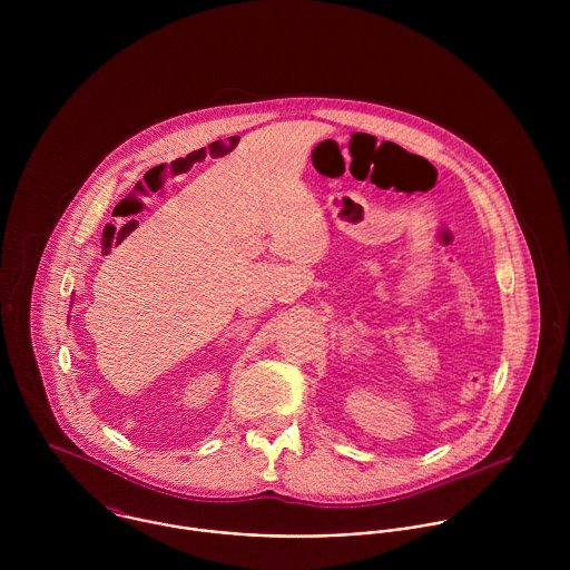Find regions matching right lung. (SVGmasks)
Returning <instances> with one entry per match:
<instances>
[{"instance_id":"right-lung-1","label":"right lung","mask_w":570,"mask_h":570,"mask_svg":"<svg viewBox=\"0 0 570 570\" xmlns=\"http://www.w3.org/2000/svg\"><path fill=\"white\" fill-rule=\"evenodd\" d=\"M134 226H136V224H134Z\"/></svg>"}]
</instances>
